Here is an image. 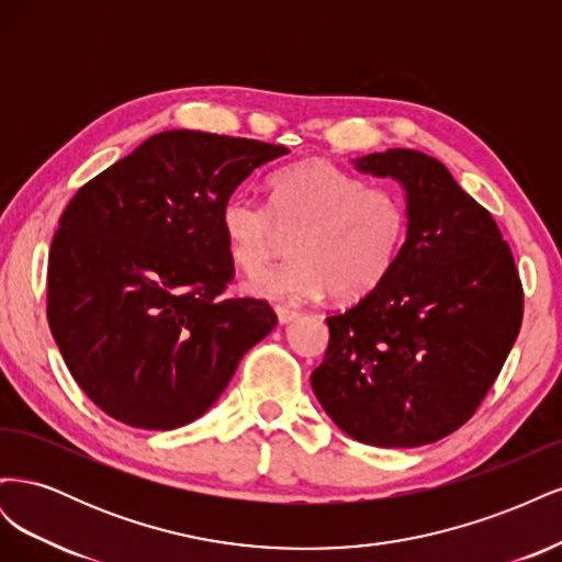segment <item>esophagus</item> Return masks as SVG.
Masks as SVG:
<instances>
[{"instance_id": "1", "label": "esophagus", "mask_w": 562, "mask_h": 562, "mask_svg": "<svg viewBox=\"0 0 562 562\" xmlns=\"http://www.w3.org/2000/svg\"><path fill=\"white\" fill-rule=\"evenodd\" d=\"M277 316H279V323H291L300 316V310L297 307H288V304H277L274 307Z\"/></svg>"}]
</instances>
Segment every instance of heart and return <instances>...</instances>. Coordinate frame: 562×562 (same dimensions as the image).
<instances>
[{"mask_svg":"<svg viewBox=\"0 0 562 562\" xmlns=\"http://www.w3.org/2000/svg\"><path fill=\"white\" fill-rule=\"evenodd\" d=\"M269 206L229 196L220 209L227 250L246 274H258L293 234L291 262L252 279L246 291L269 300L363 297L396 265L407 234L403 199L342 168L310 159L283 168L269 182Z\"/></svg>","mask_w":562,"mask_h":562,"instance_id":"obj_1","label":"heart"}]
</instances>
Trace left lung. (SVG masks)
Returning a JSON list of instances; mask_svg holds the SVG:
<instances>
[{
    "instance_id": "8db88e82",
    "label": "left lung",
    "mask_w": 562,
    "mask_h": 562,
    "mask_svg": "<svg viewBox=\"0 0 562 562\" xmlns=\"http://www.w3.org/2000/svg\"><path fill=\"white\" fill-rule=\"evenodd\" d=\"M405 187L407 239L384 281L328 316L312 389L339 429L368 446L415 448L467 424L522 323V283L495 217L415 149L356 159Z\"/></svg>"
}]
</instances>
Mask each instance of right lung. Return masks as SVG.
<instances>
[{
	"label": "right lung",
	"instance_id": "right-lung-1",
	"mask_svg": "<svg viewBox=\"0 0 562 562\" xmlns=\"http://www.w3.org/2000/svg\"><path fill=\"white\" fill-rule=\"evenodd\" d=\"M283 145L166 131L89 180L48 250L46 318L67 370L105 415L166 431L203 415L277 326L227 297L220 209Z\"/></svg>",
	"mask_w": 562,
	"mask_h": 562
}]
</instances>
